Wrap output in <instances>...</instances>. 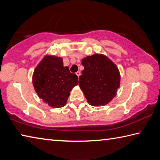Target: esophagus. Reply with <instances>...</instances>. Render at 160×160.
<instances>
[{
  "instance_id": "obj_1",
  "label": "esophagus",
  "mask_w": 160,
  "mask_h": 160,
  "mask_svg": "<svg viewBox=\"0 0 160 160\" xmlns=\"http://www.w3.org/2000/svg\"><path fill=\"white\" fill-rule=\"evenodd\" d=\"M75 74H76L77 76H78V78H79L80 75V71H78V72H75Z\"/></svg>"
}]
</instances>
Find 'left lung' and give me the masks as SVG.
Instances as JSON below:
<instances>
[{"mask_svg": "<svg viewBox=\"0 0 160 160\" xmlns=\"http://www.w3.org/2000/svg\"><path fill=\"white\" fill-rule=\"evenodd\" d=\"M84 70L79 85L87 101L94 107L107 104L115 97L120 87L118 67L104 54L95 53L82 58Z\"/></svg>", "mask_w": 160, "mask_h": 160, "instance_id": "8db88e82", "label": "left lung"}]
</instances>
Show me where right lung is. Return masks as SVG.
I'll return each mask as SVG.
<instances>
[{
    "label": "right lung",
    "mask_w": 160,
    "mask_h": 160,
    "mask_svg": "<svg viewBox=\"0 0 160 160\" xmlns=\"http://www.w3.org/2000/svg\"><path fill=\"white\" fill-rule=\"evenodd\" d=\"M32 83L38 97L53 108L66 104L70 91L78 85V78L63 66V58L46 55L34 70Z\"/></svg>",
    "instance_id": "add662e5"
}]
</instances>
